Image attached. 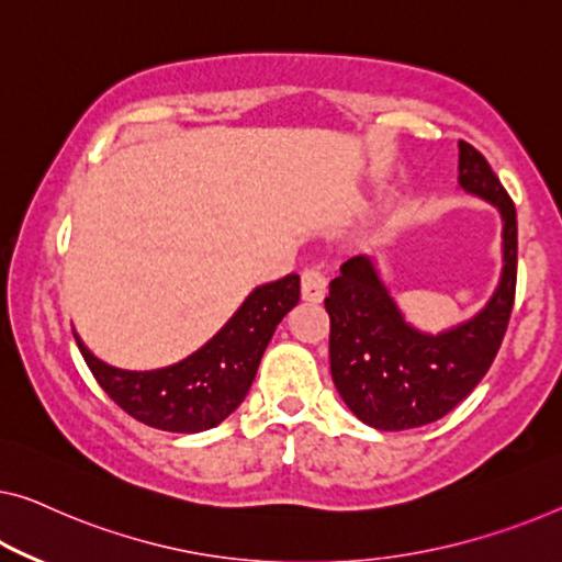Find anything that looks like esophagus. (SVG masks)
I'll return each mask as SVG.
<instances>
[{
    "label": "esophagus",
    "mask_w": 562,
    "mask_h": 562,
    "mask_svg": "<svg viewBox=\"0 0 562 562\" xmlns=\"http://www.w3.org/2000/svg\"><path fill=\"white\" fill-rule=\"evenodd\" d=\"M300 284H303L305 300H310V303H321L325 297V290H328V274H325L323 267H307Z\"/></svg>",
    "instance_id": "obj_1"
}]
</instances>
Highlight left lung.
I'll list each match as a JSON object with an SVG mask.
<instances>
[{
  "mask_svg": "<svg viewBox=\"0 0 562 562\" xmlns=\"http://www.w3.org/2000/svg\"><path fill=\"white\" fill-rule=\"evenodd\" d=\"M459 187L502 214L499 288L472 321L439 335L412 328L371 257H350L330 282V373L340 398L363 424L404 431L447 416L495 361L515 305L517 212L480 150L459 140Z\"/></svg>",
  "mask_w": 562,
  "mask_h": 562,
  "instance_id": "obj_1",
  "label": "left lung"
}]
</instances>
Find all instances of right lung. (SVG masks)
I'll return each mask as SVG.
<instances>
[{
	"label": "right lung",
	"instance_id": "right-lung-1",
	"mask_svg": "<svg viewBox=\"0 0 562 562\" xmlns=\"http://www.w3.org/2000/svg\"><path fill=\"white\" fill-rule=\"evenodd\" d=\"M297 300V274L262 284L204 348L158 371L108 366L90 353L78 335L75 340L100 389L125 414L161 431L196 434L214 429L245 401L267 342Z\"/></svg>",
	"mask_w": 562,
	"mask_h": 562
}]
</instances>
